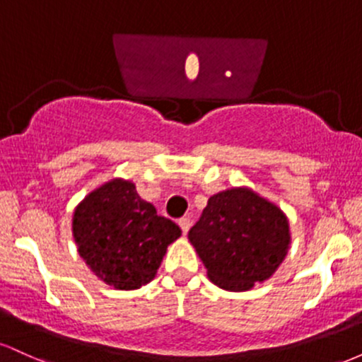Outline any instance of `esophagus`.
<instances>
[{
    "instance_id": "34e87169",
    "label": "esophagus",
    "mask_w": 362,
    "mask_h": 362,
    "mask_svg": "<svg viewBox=\"0 0 362 362\" xmlns=\"http://www.w3.org/2000/svg\"><path fill=\"white\" fill-rule=\"evenodd\" d=\"M178 226L182 228L184 235H187V231H189V228H190V218H180V219H178Z\"/></svg>"
}]
</instances>
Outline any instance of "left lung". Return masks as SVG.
Here are the masks:
<instances>
[{
	"instance_id": "obj_1",
	"label": "left lung",
	"mask_w": 362,
	"mask_h": 362,
	"mask_svg": "<svg viewBox=\"0 0 362 362\" xmlns=\"http://www.w3.org/2000/svg\"><path fill=\"white\" fill-rule=\"evenodd\" d=\"M189 240L214 284L247 291L281 265L288 252L289 224L272 202L248 189H231L209 197Z\"/></svg>"
}]
</instances>
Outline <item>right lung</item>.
Segmentation results:
<instances>
[{"mask_svg":"<svg viewBox=\"0 0 362 362\" xmlns=\"http://www.w3.org/2000/svg\"><path fill=\"white\" fill-rule=\"evenodd\" d=\"M73 235L95 276L117 289H138L153 281L167 247L182 235L172 219L158 216L134 184L107 182L76 207Z\"/></svg>","mask_w":362,"mask_h":362,"instance_id":"obj_1","label":"right lung"}]
</instances>
